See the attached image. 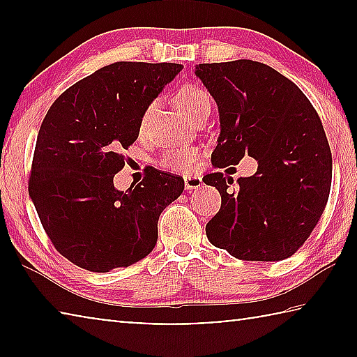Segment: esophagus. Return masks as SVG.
I'll list each match as a JSON object with an SVG mask.
<instances>
[{"label":"esophagus","mask_w":357,"mask_h":357,"mask_svg":"<svg viewBox=\"0 0 357 357\" xmlns=\"http://www.w3.org/2000/svg\"><path fill=\"white\" fill-rule=\"evenodd\" d=\"M202 184H203V179H202V176H198V174H187V176H184L185 190L200 189Z\"/></svg>","instance_id":"obj_1"}]
</instances>
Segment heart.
<instances>
[{
  "label": "heart",
  "mask_w": 357,
  "mask_h": 357,
  "mask_svg": "<svg viewBox=\"0 0 357 357\" xmlns=\"http://www.w3.org/2000/svg\"><path fill=\"white\" fill-rule=\"evenodd\" d=\"M178 104L183 110L189 114L193 119L198 113H202L206 108H211V98L206 89H203L198 84H189L184 86L178 94ZM153 105H151L143 114L142 126L146 124L148 116ZM197 160V153L193 149H179V151H170L164 157H162L160 164L167 168H176V170H187L192 168Z\"/></svg>",
  "instance_id": "1"
}]
</instances>
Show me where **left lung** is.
Here are the masks:
<instances>
[{
	"mask_svg": "<svg viewBox=\"0 0 357 357\" xmlns=\"http://www.w3.org/2000/svg\"><path fill=\"white\" fill-rule=\"evenodd\" d=\"M219 108L220 134L213 153L219 168L247 154L257 173L239 178L209 173L204 184L222 195L206 225L209 243L247 261H280L310 236L326 208L332 154L321 119L296 84L263 63L238 59L197 64Z\"/></svg>",
	"mask_w": 357,
	"mask_h": 357,
	"instance_id": "obj_1",
	"label": "left lung"
}]
</instances>
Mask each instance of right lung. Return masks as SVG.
Wrapping results in <instances>:
<instances>
[{"label":"right lung","mask_w":357,"mask_h":357,"mask_svg":"<svg viewBox=\"0 0 357 357\" xmlns=\"http://www.w3.org/2000/svg\"><path fill=\"white\" fill-rule=\"evenodd\" d=\"M183 66L119 61L96 70L53 102L36 142L29 198L55 249L91 273L140 261L157 243V222L184 179L149 168L118 190L123 151L142 118Z\"/></svg>","instance_id":"right-lung-1"}]
</instances>
